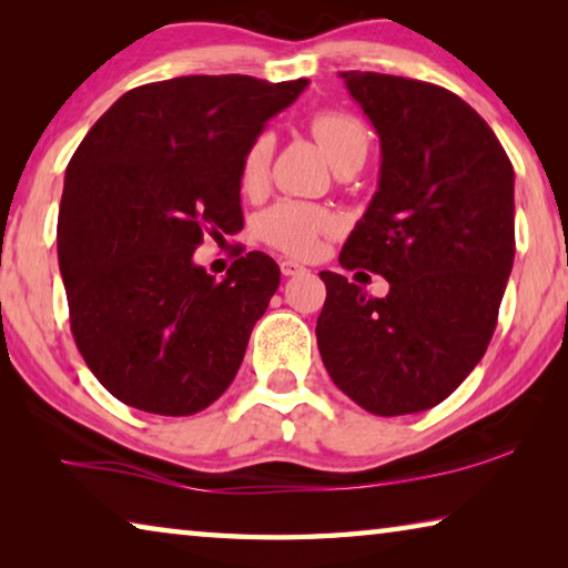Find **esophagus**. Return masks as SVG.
I'll list each match as a JSON object with an SVG mask.
<instances>
[{
	"label": "esophagus",
	"instance_id": "1",
	"mask_svg": "<svg viewBox=\"0 0 568 568\" xmlns=\"http://www.w3.org/2000/svg\"><path fill=\"white\" fill-rule=\"evenodd\" d=\"M281 273H283L285 277H291V275H301V273H305V267H303V265H297L295 261H283V263H281Z\"/></svg>",
	"mask_w": 568,
	"mask_h": 568
}]
</instances>
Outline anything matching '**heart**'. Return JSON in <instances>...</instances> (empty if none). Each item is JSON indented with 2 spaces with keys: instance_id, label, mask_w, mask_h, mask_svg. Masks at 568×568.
I'll list each match as a JSON object with an SVG mask.
<instances>
[{
  "instance_id": "obj_1",
  "label": "heart",
  "mask_w": 568,
  "mask_h": 568,
  "mask_svg": "<svg viewBox=\"0 0 568 568\" xmlns=\"http://www.w3.org/2000/svg\"><path fill=\"white\" fill-rule=\"evenodd\" d=\"M311 130L331 162L353 148H368V134H365L363 124L351 118V114L321 112L313 118ZM271 132L257 134L243 158V187L253 190L261 185L265 180L267 165H271ZM333 230V215L315 205L297 203V200H283V203L265 210L261 220H257V235H261L267 245H273L275 250H281V253L293 257L318 255L323 240L328 237Z\"/></svg>"
}]
</instances>
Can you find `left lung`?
<instances>
[{"mask_svg":"<svg viewBox=\"0 0 568 568\" xmlns=\"http://www.w3.org/2000/svg\"><path fill=\"white\" fill-rule=\"evenodd\" d=\"M381 138V178L341 265L323 271L315 335L345 396L376 416L438 406L484 358L514 265V168L484 118L438 84L341 72Z\"/></svg>","mask_w":568,"mask_h":568,"instance_id":"8db88e82","label":"left lung"}]
</instances>
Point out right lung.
<instances>
[{
	"instance_id": "1",
	"label": "right lung",
	"mask_w": 568,
	"mask_h": 568,
	"mask_svg": "<svg viewBox=\"0 0 568 568\" xmlns=\"http://www.w3.org/2000/svg\"><path fill=\"white\" fill-rule=\"evenodd\" d=\"M305 88L175 77L124 92L84 134L64 172L57 255L77 348L118 400L192 416L233 383L281 267L253 250L215 281L192 253L205 230H243L245 152Z\"/></svg>"
}]
</instances>
